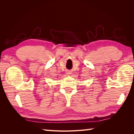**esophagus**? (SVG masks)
<instances>
[{"mask_svg":"<svg viewBox=\"0 0 134 134\" xmlns=\"http://www.w3.org/2000/svg\"><path fill=\"white\" fill-rule=\"evenodd\" d=\"M66 74H67V75H70V74H71V72H70V71H68L66 72Z\"/></svg>","mask_w":134,"mask_h":134,"instance_id":"esophagus-1","label":"esophagus"}]
</instances>
